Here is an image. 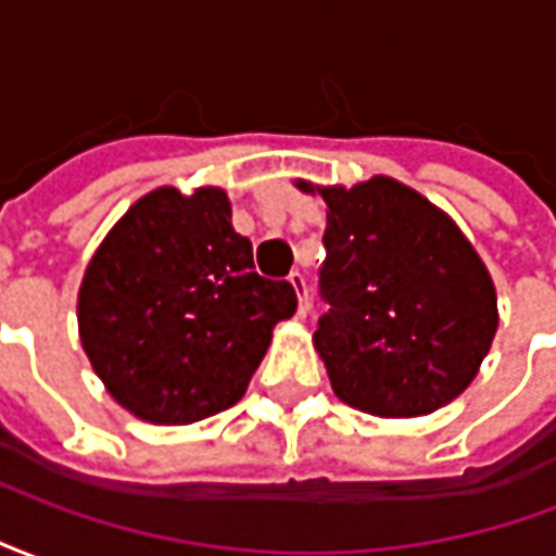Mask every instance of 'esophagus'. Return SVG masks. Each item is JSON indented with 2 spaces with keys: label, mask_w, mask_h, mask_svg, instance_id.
<instances>
[{
  "label": "esophagus",
  "mask_w": 556,
  "mask_h": 556,
  "mask_svg": "<svg viewBox=\"0 0 556 556\" xmlns=\"http://www.w3.org/2000/svg\"><path fill=\"white\" fill-rule=\"evenodd\" d=\"M289 282H291V289H294V294H298V315H306L309 313V289H306V279H303V274H289Z\"/></svg>",
  "instance_id": "1"
}]
</instances>
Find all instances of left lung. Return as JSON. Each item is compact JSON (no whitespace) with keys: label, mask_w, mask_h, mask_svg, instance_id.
Listing matches in <instances>:
<instances>
[{"label":"left lung","mask_w":556,"mask_h":556,"mask_svg":"<svg viewBox=\"0 0 556 556\" xmlns=\"http://www.w3.org/2000/svg\"><path fill=\"white\" fill-rule=\"evenodd\" d=\"M294 187L327 205L330 309L313 342L333 393L372 417H426L462 396L501 325L494 279L465 231L390 175Z\"/></svg>","instance_id":"left-lung-1"}]
</instances>
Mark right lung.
<instances>
[{"label":"right lung","instance_id":"add662e5","mask_svg":"<svg viewBox=\"0 0 556 556\" xmlns=\"http://www.w3.org/2000/svg\"><path fill=\"white\" fill-rule=\"evenodd\" d=\"M223 187H157L106 231L77 294L79 342L106 393L154 426L238 405L298 309L286 279L253 270Z\"/></svg>","mask_w":556,"mask_h":556}]
</instances>
